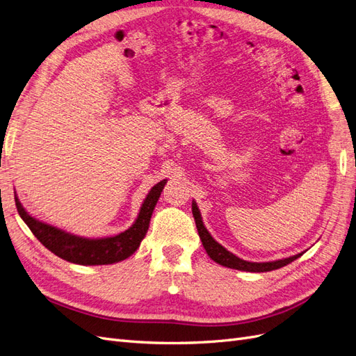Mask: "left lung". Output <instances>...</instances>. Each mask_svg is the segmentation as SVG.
I'll return each instance as SVG.
<instances>
[{"label":"left lung","instance_id":"left-lung-1","mask_svg":"<svg viewBox=\"0 0 356 356\" xmlns=\"http://www.w3.org/2000/svg\"><path fill=\"white\" fill-rule=\"evenodd\" d=\"M191 211H193V217H195L196 221V227L200 236V241L204 250H207L208 255L212 258L215 263H218L221 266L230 267V268H236V270H243V272H270V270H276V268H281L289 263H293L294 260H297L298 257L303 255V252H300L297 255L288 257V258H282V260H276V261H267V263H251V261H245L242 258L236 257L234 254H232L230 251L225 250L222 245H220L217 241H215L211 233L207 230V227L203 225L202 221V215L200 211L197 208L196 202L193 200L191 203Z\"/></svg>","mask_w":356,"mask_h":356}]
</instances>
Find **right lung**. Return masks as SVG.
Segmentation results:
<instances>
[{"mask_svg":"<svg viewBox=\"0 0 356 356\" xmlns=\"http://www.w3.org/2000/svg\"><path fill=\"white\" fill-rule=\"evenodd\" d=\"M168 179L157 182L147 195L141 211L138 213L136 221L126 232L111 236V238L101 239H88L81 236H75L63 232L50 224L35 220L25 211L22 203L15 195L16 208L29 230L34 233L35 238L44 245L49 251L74 264L83 266H99V264H113L131 257L141 245V241L148 230L149 218H152L156 203L160 197Z\"/></svg>","mask_w":356,"mask_h":356,"instance_id":"right-lung-1","label":"right lung"}]
</instances>
